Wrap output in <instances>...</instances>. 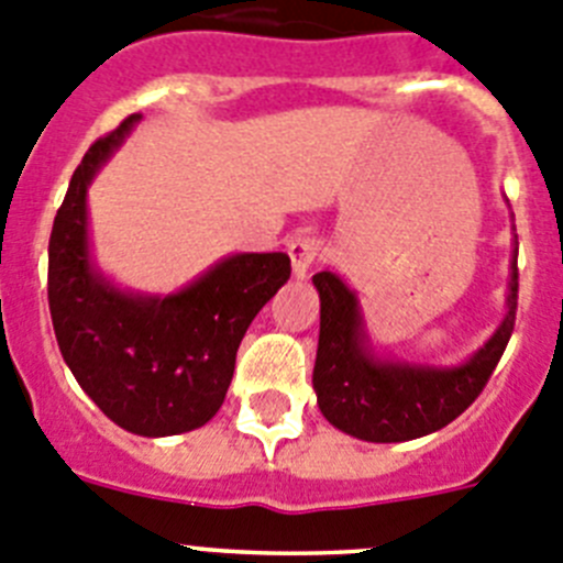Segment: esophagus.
Wrapping results in <instances>:
<instances>
[{
    "label": "esophagus",
    "instance_id": "obj_1",
    "mask_svg": "<svg viewBox=\"0 0 563 563\" xmlns=\"http://www.w3.org/2000/svg\"><path fill=\"white\" fill-rule=\"evenodd\" d=\"M322 241H319L317 235H297L288 244V257H291V272L297 280H302V277L311 272V266L317 261H322Z\"/></svg>",
    "mask_w": 563,
    "mask_h": 563
}]
</instances>
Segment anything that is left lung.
Instances as JSON below:
<instances>
[{"label": "left lung", "instance_id": "1", "mask_svg": "<svg viewBox=\"0 0 563 563\" xmlns=\"http://www.w3.org/2000/svg\"><path fill=\"white\" fill-rule=\"evenodd\" d=\"M516 232V227H514ZM519 241L514 235L508 313L494 336L460 367L387 362L369 351L356 294L333 272L313 275L319 291L317 404L328 423L369 443H401L449 427L488 384L516 325Z\"/></svg>", "mask_w": 563, "mask_h": 563}]
</instances>
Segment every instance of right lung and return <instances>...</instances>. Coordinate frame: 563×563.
Wrapping results in <instances>:
<instances>
[{
    "mask_svg": "<svg viewBox=\"0 0 563 563\" xmlns=\"http://www.w3.org/2000/svg\"><path fill=\"white\" fill-rule=\"evenodd\" d=\"M140 114L100 136L75 168L49 235L47 297L60 356L125 432L165 438L205 427L224 404L238 344L291 275L283 252L224 257L168 297L111 286L89 255L86 187Z\"/></svg>",
    "mask_w": 563,
    "mask_h": 563,
    "instance_id": "add662e5",
    "label": "right lung"
}]
</instances>
